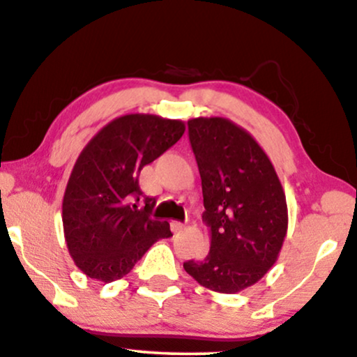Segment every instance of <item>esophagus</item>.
<instances>
[{
    "mask_svg": "<svg viewBox=\"0 0 357 357\" xmlns=\"http://www.w3.org/2000/svg\"><path fill=\"white\" fill-rule=\"evenodd\" d=\"M183 229H184V224L179 222V220H173V222H171V231L173 232H181Z\"/></svg>",
    "mask_w": 357,
    "mask_h": 357,
    "instance_id": "34e87169",
    "label": "esophagus"
}]
</instances>
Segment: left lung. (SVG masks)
<instances>
[{
  "mask_svg": "<svg viewBox=\"0 0 357 357\" xmlns=\"http://www.w3.org/2000/svg\"><path fill=\"white\" fill-rule=\"evenodd\" d=\"M188 137L211 247L204 259L183 267L209 290L241 291L277 261L288 227L285 194L268 156L241 126L219 116L192 119Z\"/></svg>",
  "mask_w": 357,
  "mask_h": 357,
  "instance_id": "8db88e82",
  "label": "left lung"
}]
</instances>
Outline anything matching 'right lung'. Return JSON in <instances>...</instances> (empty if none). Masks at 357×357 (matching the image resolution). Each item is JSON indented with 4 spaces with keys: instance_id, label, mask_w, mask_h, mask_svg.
Returning a JSON list of instances; mask_svg holds the SVG:
<instances>
[{
    "instance_id": "right-lung-1",
    "label": "right lung",
    "mask_w": 357,
    "mask_h": 357,
    "mask_svg": "<svg viewBox=\"0 0 357 357\" xmlns=\"http://www.w3.org/2000/svg\"><path fill=\"white\" fill-rule=\"evenodd\" d=\"M183 133V121L125 115L103 126L80 153L62 222L72 259L90 278L125 277L153 243L173 236L168 222L151 218L156 199L142 192L138 176Z\"/></svg>"
}]
</instances>
